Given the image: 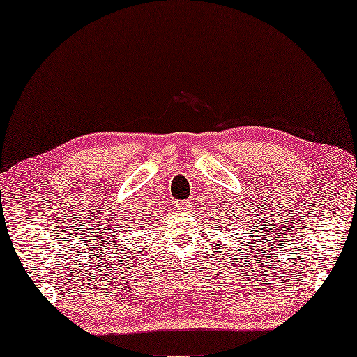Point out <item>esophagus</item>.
Listing matches in <instances>:
<instances>
[{"mask_svg": "<svg viewBox=\"0 0 357 357\" xmlns=\"http://www.w3.org/2000/svg\"><path fill=\"white\" fill-rule=\"evenodd\" d=\"M176 208L177 209H180V211H191L192 209V205H191V202H188V200H180V202H177L176 203Z\"/></svg>", "mask_w": 357, "mask_h": 357, "instance_id": "34e87169", "label": "esophagus"}]
</instances>
